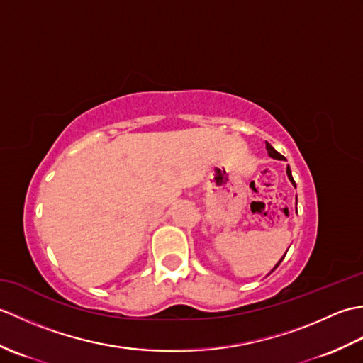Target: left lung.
<instances>
[{"instance_id":"1","label":"left lung","mask_w":363,"mask_h":363,"mask_svg":"<svg viewBox=\"0 0 363 363\" xmlns=\"http://www.w3.org/2000/svg\"><path fill=\"white\" fill-rule=\"evenodd\" d=\"M267 151H268V156L269 157H273V159H277V160H287V159H285L284 156H282V154H279V152H277L274 148H273V146L272 145H269L268 142H267ZM287 176H289V181L293 184V187H295L296 189V184H295V181H293V176H291V169H290V167L287 165ZM296 203H298V198H296ZM296 213H298V211H296ZM285 254H287V252H285ZM285 254H284V256H282V259L279 260V262H277V264L274 265V268L272 269V272H269L268 274H272L273 272H274V269L277 268V267H279V264H281V262L284 260V257H285Z\"/></svg>"}]
</instances>
